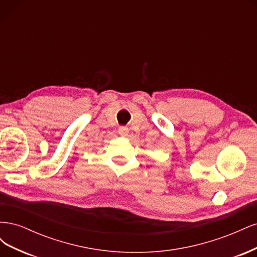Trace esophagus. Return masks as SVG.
I'll return each instance as SVG.
<instances>
[{"label":"esophagus","instance_id":"34e87169","mask_svg":"<svg viewBox=\"0 0 257 257\" xmlns=\"http://www.w3.org/2000/svg\"><path fill=\"white\" fill-rule=\"evenodd\" d=\"M127 134H128V128L127 127H125V126L119 127V135L120 136L125 137V136H127Z\"/></svg>","mask_w":257,"mask_h":257}]
</instances>
